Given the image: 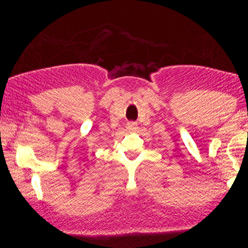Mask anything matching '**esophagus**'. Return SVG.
<instances>
[{
  "label": "esophagus",
  "instance_id": "obj_1",
  "mask_svg": "<svg viewBox=\"0 0 248 248\" xmlns=\"http://www.w3.org/2000/svg\"><path fill=\"white\" fill-rule=\"evenodd\" d=\"M127 129L130 130V132H133V130H136V129H138V124H136L135 122H128Z\"/></svg>",
  "mask_w": 248,
  "mask_h": 248
}]
</instances>
